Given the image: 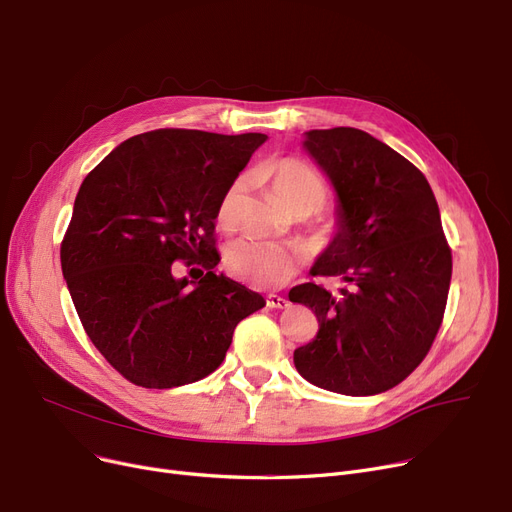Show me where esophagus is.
<instances>
[{
	"mask_svg": "<svg viewBox=\"0 0 512 512\" xmlns=\"http://www.w3.org/2000/svg\"><path fill=\"white\" fill-rule=\"evenodd\" d=\"M265 303H267V307L270 309H286L290 303H288V299H284V297H278V294H267L265 297Z\"/></svg>",
	"mask_w": 512,
	"mask_h": 512,
	"instance_id": "34e87169",
	"label": "esophagus"
}]
</instances>
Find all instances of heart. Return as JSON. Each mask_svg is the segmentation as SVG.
Segmentation results:
<instances>
[{
    "label": "heart",
    "mask_w": 512,
    "mask_h": 512,
    "mask_svg": "<svg viewBox=\"0 0 512 512\" xmlns=\"http://www.w3.org/2000/svg\"><path fill=\"white\" fill-rule=\"evenodd\" d=\"M265 176L270 178L274 195L292 213L305 218L324 209L330 199V188L315 168L301 159L286 157L272 161L265 168ZM242 195V182H232L218 205V224L224 230H232L238 222V207ZM315 238H324L326 230H313ZM299 261V251L290 245H276V242L257 240H236L224 253L226 272L255 288H274L284 284Z\"/></svg>",
    "instance_id": "b5f03b06"
}]
</instances>
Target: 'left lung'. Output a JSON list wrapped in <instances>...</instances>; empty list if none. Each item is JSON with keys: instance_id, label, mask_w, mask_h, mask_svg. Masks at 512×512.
Listing matches in <instances>:
<instances>
[{"instance_id": "1", "label": "left lung", "mask_w": 512, "mask_h": 512, "mask_svg": "<svg viewBox=\"0 0 512 512\" xmlns=\"http://www.w3.org/2000/svg\"><path fill=\"white\" fill-rule=\"evenodd\" d=\"M303 147L332 180L338 230L311 267L338 292L307 282L288 292L319 330L294 365L319 388L380 394L415 371L442 326L452 253L427 178L371 134L309 130Z\"/></svg>"}]
</instances>
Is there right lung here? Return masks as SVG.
I'll return each mask as SVG.
<instances>
[{
	"label": "right lung",
	"mask_w": 512,
	"mask_h": 512,
	"mask_svg": "<svg viewBox=\"0 0 512 512\" xmlns=\"http://www.w3.org/2000/svg\"><path fill=\"white\" fill-rule=\"evenodd\" d=\"M265 139L159 128L124 141L80 184L62 274L87 336L128 382L164 390L203 380L238 321L265 307L213 272L220 199ZM176 260L204 267L193 289L173 276Z\"/></svg>",
	"instance_id": "obj_1"
}]
</instances>
